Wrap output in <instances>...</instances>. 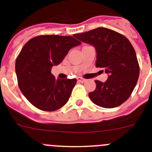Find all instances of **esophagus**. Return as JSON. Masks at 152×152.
Listing matches in <instances>:
<instances>
[{
	"label": "esophagus",
	"mask_w": 152,
	"mask_h": 152,
	"mask_svg": "<svg viewBox=\"0 0 152 152\" xmlns=\"http://www.w3.org/2000/svg\"><path fill=\"white\" fill-rule=\"evenodd\" d=\"M77 81H78V82H85L86 81V79H84V78H82V77H77Z\"/></svg>",
	"instance_id": "1"
}]
</instances>
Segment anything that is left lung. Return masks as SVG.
Segmentation results:
<instances>
[{"label":"left lung","mask_w":152,"mask_h":152,"mask_svg":"<svg viewBox=\"0 0 152 152\" xmlns=\"http://www.w3.org/2000/svg\"><path fill=\"white\" fill-rule=\"evenodd\" d=\"M74 36L94 47L96 67L108 75L105 82L95 80L96 89L89 93L91 101L103 108L121 105L130 96L139 76V62L131 42L123 35L104 27Z\"/></svg>","instance_id":"1"}]
</instances>
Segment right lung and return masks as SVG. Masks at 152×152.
<instances>
[{"mask_svg":"<svg viewBox=\"0 0 152 152\" xmlns=\"http://www.w3.org/2000/svg\"><path fill=\"white\" fill-rule=\"evenodd\" d=\"M80 44L72 36L44 35L24 45L16 61V74L21 92L34 107L55 111L68 101L77 80L56 79L51 70Z\"/></svg>","mask_w":152,"mask_h":152,"instance_id":"1","label":"right lung"}]
</instances>
